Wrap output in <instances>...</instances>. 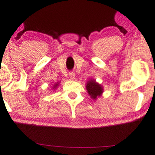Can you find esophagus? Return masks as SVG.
Here are the masks:
<instances>
[{
  "label": "esophagus",
  "instance_id": "1",
  "mask_svg": "<svg viewBox=\"0 0 155 155\" xmlns=\"http://www.w3.org/2000/svg\"><path fill=\"white\" fill-rule=\"evenodd\" d=\"M68 75H69V77H70L71 79H72V80L75 79V74H74V72H72V71L69 72Z\"/></svg>",
  "mask_w": 155,
  "mask_h": 155
}]
</instances>
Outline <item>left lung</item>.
Listing matches in <instances>:
<instances>
[{"label": "left lung", "mask_w": 155, "mask_h": 155, "mask_svg": "<svg viewBox=\"0 0 155 155\" xmlns=\"http://www.w3.org/2000/svg\"><path fill=\"white\" fill-rule=\"evenodd\" d=\"M86 89H87V92L90 95L91 98H92L93 100H96L99 97L101 96L103 92L102 86L96 82L95 80L94 79H90L87 81Z\"/></svg>", "instance_id": "8db88e82"}]
</instances>
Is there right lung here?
Segmentation results:
<instances>
[{
  "label": "right lung",
  "mask_w": 155,
  "mask_h": 155,
  "mask_svg": "<svg viewBox=\"0 0 155 155\" xmlns=\"http://www.w3.org/2000/svg\"><path fill=\"white\" fill-rule=\"evenodd\" d=\"M58 84L59 83H55V84H54V86H53V89H56L58 86Z\"/></svg>",
  "instance_id": "1"
}]
</instances>
